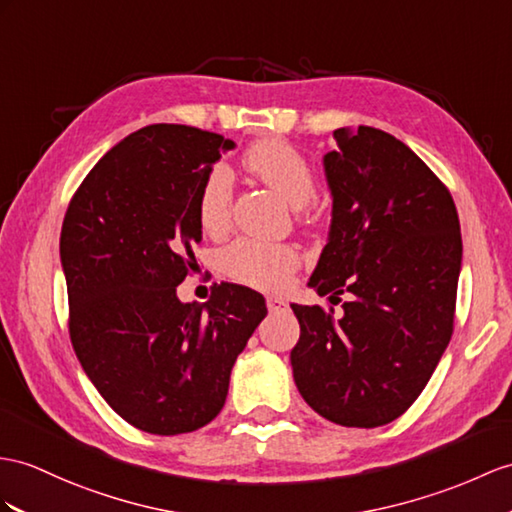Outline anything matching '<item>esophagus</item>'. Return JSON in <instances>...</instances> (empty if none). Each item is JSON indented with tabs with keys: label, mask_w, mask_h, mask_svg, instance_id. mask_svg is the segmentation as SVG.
<instances>
[{
	"label": "esophagus",
	"mask_w": 512,
	"mask_h": 512,
	"mask_svg": "<svg viewBox=\"0 0 512 512\" xmlns=\"http://www.w3.org/2000/svg\"><path fill=\"white\" fill-rule=\"evenodd\" d=\"M267 308L271 315H278V313H286V310H289V304L280 297H267Z\"/></svg>",
	"instance_id": "1"
}]
</instances>
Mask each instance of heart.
<instances>
[{
  "instance_id": "obj_1",
  "label": "heart",
  "mask_w": 512,
  "mask_h": 512,
  "mask_svg": "<svg viewBox=\"0 0 512 512\" xmlns=\"http://www.w3.org/2000/svg\"><path fill=\"white\" fill-rule=\"evenodd\" d=\"M243 167L286 204L304 208L315 197V171L297 147L282 139H263L247 147ZM232 215V173L215 165L206 171L197 193V219L210 234L226 232ZM299 267V254L293 245L239 239L219 256V269L232 282L260 291H278Z\"/></svg>"
}]
</instances>
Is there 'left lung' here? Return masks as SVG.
Instances as JSON below:
<instances>
[{
	"label": "left lung",
	"instance_id": "8db88e82",
	"mask_svg": "<svg viewBox=\"0 0 512 512\" xmlns=\"http://www.w3.org/2000/svg\"><path fill=\"white\" fill-rule=\"evenodd\" d=\"M334 139L323 156L332 221L308 286L350 302L341 319L291 304V367L315 413L378 428L417 400L452 339L463 239L450 191L408 145L369 126Z\"/></svg>",
	"mask_w": 512,
	"mask_h": 512
}]
</instances>
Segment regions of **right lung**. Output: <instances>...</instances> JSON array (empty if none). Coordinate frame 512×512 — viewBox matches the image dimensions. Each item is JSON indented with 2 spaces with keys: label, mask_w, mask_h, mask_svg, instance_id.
Listing matches in <instances>:
<instances>
[{
  "label": "right lung",
  "mask_w": 512,
  "mask_h": 512,
  "mask_svg": "<svg viewBox=\"0 0 512 512\" xmlns=\"http://www.w3.org/2000/svg\"><path fill=\"white\" fill-rule=\"evenodd\" d=\"M228 149L191 126L136 130L89 171L62 221L73 350L108 406L149 434L219 415L234 360L267 315L265 297L239 284H215L202 306L176 293L199 269V186Z\"/></svg>",
  "instance_id": "obj_1"
}]
</instances>
